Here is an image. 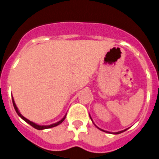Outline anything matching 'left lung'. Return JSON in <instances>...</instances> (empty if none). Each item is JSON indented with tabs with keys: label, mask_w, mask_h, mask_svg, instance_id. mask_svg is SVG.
Masks as SVG:
<instances>
[{
	"label": "left lung",
	"mask_w": 159,
	"mask_h": 159,
	"mask_svg": "<svg viewBox=\"0 0 159 159\" xmlns=\"http://www.w3.org/2000/svg\"><path fill=\"white\" fill-rule=\"evenodd\" d=\"M90 118H91V117H90ZM126 130V129H125ZM125 130H123V131H125ZM102 131H104V130H102ZM123 131H120V132H117V133H116L117 134H120V133H122V132H123Z\"/></svg>",
	"instance_id": "8db88e82"
}]
</instances>
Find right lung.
I'll use <instances>...</instances> for the list:
<instances>
[{
  "mask_svg": "<svg viewBox=\"0 0 159 159\" xmlns=\"http://www.w3.org/2000/svg\"><path fill=\"white\" fill-rule=\"evenodd\" d=\"M12 104H13V107H14V109H15L16 112L18 113V115H19V117H21L22 119L25 120L26 123H29L30 125H31V126H32L33 128H35V129H39V130H41V129H50V128H52V127L58 126L59 124H60V123H62L64 120L66 119V116H65V117H64V118H62V119L60 120L59 122H58V123H53V124H51V125H48V126H41V125H37V124H36V123H32L31 121H30V120H28V119H27V118H25V117H23L22 115L20 114V112H19V110H18V108H17V107H16V105H15V103H14V100H13V99H12Z\"/></svg>",
  "mask_w": 159,
  "mask_h": 159,
  "instance_id": "1",
  "label": "right lung"
}]
</instances>
